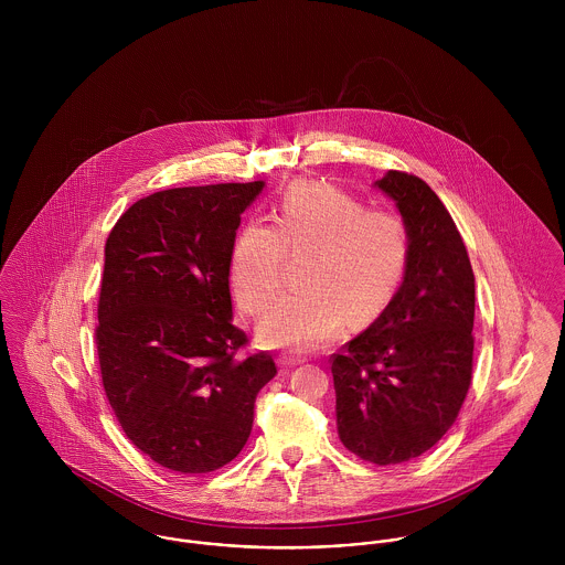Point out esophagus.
<instances>
[{"label": "esophagus", "mask_w": 565, "mask_h": 565, "mask_svg": "<svg viewBox=\"0 0 565 565\" xmlns=\"http://www.w3.org/2000/svg\"><path fill=\"white\" fill-rule=\"evenodd\" d=\"M307 359L305 356H298V354H291V352H285L278 356V365L280 367H296V365H302Z\"/></svg>", "instance_id": "1"}]
</instances>
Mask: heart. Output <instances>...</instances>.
<instances>
[{"label": "heart", "instance_id": "b5f03b06", "mask_svg": "<svg viewBox=\"0 0 565 565\" xmlns=\"http://www.w3.org/2000/svg\"><path fill=\"white\" fill-rule=\"evenodd\" d=\"M276 226L252 220L231 252V282L243 311L260 313L278 294L291 254L313 252L302 294L278 298L258 322L267 348L318 350L348 318L372 322L396 296L411 254L403 217L316 182L294 184L276 209Z\"/></svg>", "mask_w": 565, "mask_h": 565}]
</instances>
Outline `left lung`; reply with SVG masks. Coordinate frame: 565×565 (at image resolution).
Wrapping results in <instances>:
<instances>
[{"mask_svg":"<svg viewBox=\"0 0 565 565\" xmlns=\"http://www.w3.org/2000/svg\"><path fill=\"white\" fill-rule=\"evenodd\" d=\"M396 202L411 254L385 311L332 356L341 444L376 466L430 450L455 424L472 381L475 271L437 193L417 175L374 182Z\"/></svg>","mask_w":565,"mask_h":565,"instance_id":"1","label":"left lung"}]
</instances>
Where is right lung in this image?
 <instances>
[{
	"label": "right lung",
	"mask_w": 565,
	"mask_h": 565,
	"mask_svg": "<svg viewBox=\"0 0 565 565\" xmlns=\"http://www.w3.org/2000/svg\"><path fill=\"white\" fill-rule=\"evenodd\" d=\"M265 182L182 186L135 202L104 247L95 343L106 398L128 439L180 475H206L242 452L267 352L233 323L231 252Z\"/></svg>",
	"instance_id": "1"
}]
</instances>
